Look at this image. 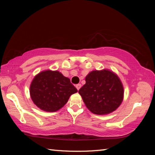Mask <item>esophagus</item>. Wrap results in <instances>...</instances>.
<instances>
[{
  "mask_svg": "<svg viewBox=\"0 0 155 155\" xmlns=\"http://www.w3.org/2000/svg\"><path fill=\"white\" fill-rule=\"evenodd\" d=\"M76 88H77V90L78 91L81 88V84H76Z\"/></svg>",
  "mask_w": 155,
  "mask_h": 155,
  "instance_id": "1",
  "label": "esophagus"
}]
</instances>
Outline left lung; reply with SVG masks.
<instances>
[{"label":"left lung","mask_w":155,"mask_h":155,"mask_svg":"<svg viewBox=\"0 0 155 155\" xmlns=\"http://www.w3.org/2000/svg\"><path fill=\"white\" fill-rule=\"evenodd\" d=\"M86 83L78 91L87 108L95 114L111 113L120 106L124 88L119 77L108 69L93 71L85 77Z\"/></svg>","instance_id":"1"}]
</instances>
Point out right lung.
<instances>
[{"instance_id": "right-lung-1", "label": "right lung", "mask_w": 155, "mask_h": 155, "mask_svg": "<svg viewBox=\"0 0 155 155\" xmlns=\"http://www.w3.org/2000/svg\"><path fill=\"white\" fill-rule=\"evenodd\" d=\"M77 92L70 79L58 71L39 72L30 85V95L34 104L40 109L51 113L63 107L71 95Z\"/></svg>"}]
</instances>
